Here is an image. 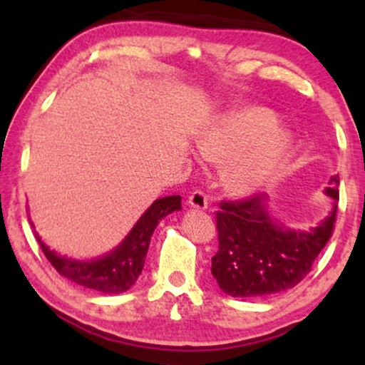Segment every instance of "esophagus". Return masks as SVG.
Returning <instances> with one entry per match:
<instances>
[{
	"label": "esophagus",
	"instance_id": "esophagus-1",
	"mask_svg": "<svg viewBox=\"0 0 365 365\" xmlns=\"http://www.w3.org/2000/svg\"><path fill=\"white\" fill-rule=\"evenodd\" d=\"M187 202H188V206L194 207V209H207V206H209L207 195L200 190L192 192V194L188 195Z\"/></svg>",
	"mask_w": 365,
	"mask_h": 365
}]
</instances>
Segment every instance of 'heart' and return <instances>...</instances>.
Returning <instances> with one entry per match:
<instances>
[{
	"mask_svg": "<svg viewBox=\"0 0 365 365\" xmlns=\"http://www.w3.org/2000/svg\"><path fill=\"white\" fill-rule=\"evenodd\" d=\"M276 123L278 116L269 108L249 104L216 116L199 130V154L212 165H223L221 182L230 194H252L283 166L292 137Z\"/></svg>",
	"mask_w": 365,
	"mask_h": 365,
	"instance_id": "obj_1",
	"label": "heart"
}]
</instances>
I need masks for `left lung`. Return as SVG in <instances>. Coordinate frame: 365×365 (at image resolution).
<instances>
[{
  "mask_svg": "<svg viewBox=\"0 0 365 365\" xmlns=\"http://www.w3.org/2000/svg\"><path fill=\"white\" fill-rule=\"evenodd\" d=\"M326 194L333 209L309 230L284 228L267 211V197L254 195L221 202L216 212L220 249L211 259V273L226 295L267 297L299 284L333 235L336 220L338 178Z\"/></svg>",
  "mask_w": 365,
  "mask_h": 365,
  "instance_id": "1",
  "label": "left lung"
}]
</instances>
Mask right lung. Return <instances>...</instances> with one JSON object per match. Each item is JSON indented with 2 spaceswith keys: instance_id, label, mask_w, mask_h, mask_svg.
Here are the masks:
<instances>
[{
  "instance_id": "right-lung-1",
  "label": "right lung",
  "mask_w": 365,
  "mask_h": 365,
  "mask_svg": "<svg viewBox=\"0 0 365 365\" xmlns=\"http://www.w3.org/2000/svg\"><path fill=\"white\" fill-rule=\"evenodd\" d=\"M180 209H182L180 195L161 197L154 200L118 247L91 261H77V259L56 254L41 240L37 233L36 237L51 266L70 282L103 293H121L132 288V284L142 273L150 237L159 225V220Z\"/></svg>"
}]
</instances>
